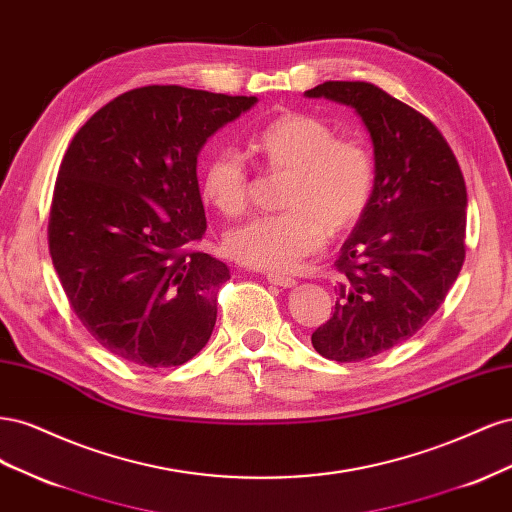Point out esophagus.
Masks as SVG:
<instances>
[{
  "mask_svg": "<svg viewBox=\"0 0 512 512\" xmlns=\"http://www.w3.org/2000/svg\"><path fill=\"white\" fill-rule=\"evenodd\" d=\"M267 282L273 284V286H282V288H292L297 286V280L290 275H284V273H267Z\"/></svg>",
  "mask_w": 512,
  "mask_h": 512,
  "instance_id": "1",
  "label": "esophagus"
}]
</instances>
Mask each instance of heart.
Instances as JSON below:
<instances>
[{
  "instance_id": "b5f03b06",
  "label": "heart",
  "mask_w": 512,
  "mask_h": 512,
  "mask_svg": "<svg viewBox=\"0 0 512 512\" xmlns=\"http://www.w3.org/2000/svg\"><path fill=\"white\" fill-rule=\"evenodd\" d=\"M254 151L271 173L288 175L286 211L254 215L224 235L226 254L245 267L286 271L320 250L327 230L354 228L376 192V162L369 147L312 115L290 113L267 123ZM200 194L224 215H239L252 194V170L235 147H220L200 170Z\"/></svg>"
}]
</instances>
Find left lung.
<instances>
[{
	"mask_svg": "<svg viewBox=\"0 0 512 512\" xmlns=\"http://www.w3.org/2000/svg\"><path fill=\"white\" fill-rule=\"evenodd\" d=\"M305 96L352 106L374 141L376 192L335 262L333 316L312 333L324 359L356 363L404 344L444 303L466 260V181L442 132L374 83Z\"/></svg>",
	"mask_w": 512,
	"mask_h": 512,
	"instance_id": "left-lung-1",
	"label": "left lung"
}]
</instances>
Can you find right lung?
<instances>
[{"mask_svg": "<svg viewBox=\"0 0 512 512\" xmlns=\"http://www.w3.org/2000/svg\"><path fill=\"white\" fill-rule=\"evenodd\" d=\"M256 96L138 87L74 134L49 211V252L72 312L123 361L177 367L205 348L230 280L196 250L207 230L196 156Z\"/></svg>", "mask_w": 512, "mask_h": 512, "instance_id": "right-lung-1", "label": "right lung"}]
</instances>
